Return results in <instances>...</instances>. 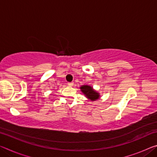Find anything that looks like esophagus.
<instances>
[{
  "label": "esophagus",
  "mask_w": 157,
  "mask_h": 157,
  "mask_svg": "<svg viewBox=\"0 0 157 157\" xmlns=\"http://www.w3.org/2000/svg\"><path fill=\"white\" fill-rule=\"evenodd\" d=\"M67 84L68 85V86H73V82H68L67 83Z\"/></svg>",
  "instance_id": "esophagus-1"
}]
</instances>
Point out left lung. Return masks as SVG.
<instances>
[{
	"instance_id": "8db88e82",
	"label": "left lung",
	"mask_w": 157,
	"mask_h": 157,
	"mask_svg": "<svg viewBox=\"0 0 157 157\" xmlns=\"http://www.w3.org/2000/svg\"><path fill=\"white\" fill-rule=\"evenodd\" d=\"M81 91L84 93V95L89 98V99L91 100H95L99 98V94H98L96 91H95L93 89L92 87L88 85H85V86H82L80 87Z\"/></svg>"
}]
</instances>
